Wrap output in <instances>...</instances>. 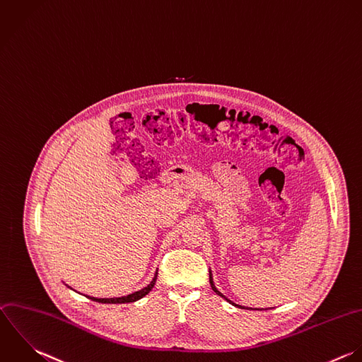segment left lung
I'll return each instance as SVG.
<instances>
[{
	"label": "left lung",
	"instance_id": "1",
	"mask_svg": "<svg viewBox=\"0 0 362 362\" xmlns=\"http://www.w3.org/2000/svg\"><path fill=\"white\" fill-rule=\"evenodd\" d=\"M209 282H211V286H212V289H214V292L216 293V295H219V296H222L225 300H228L230 305H233V306H236V308H241V309H248V310H252L251 308H245V306H241V305H236L235 302H232L230 299H228L222 292H219L218 289H216V286H215V284H214V278H212V272L209 271ZM255 310H262V309H255Z\"/></svg>",
	"mask_w": 362,
	"mask_h": 362
}]
</instances>
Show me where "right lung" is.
<instances>
[{"label": "right lung", "instance_id": "1", "mask_svg": "<svg viewBox=\"0 0 362 362\" xmlns=\"http://www.w3.org/2000/svg\"><path fill=\"white\" fill-rule=\"evenodd\" d=\"M156 279H157V271H156V274H154L153 281H151L146 288H143V289H140V291H137V292H133V293H130V295L121 296V298H94V296H87V298H90V299L94 300V302H100V303H130V302H136V300L141 299L143 296H146V295L153 289V286H154V284H156Z\"/></svg>", "mask_w": 362, "mask_h": 362}]
</instances>
